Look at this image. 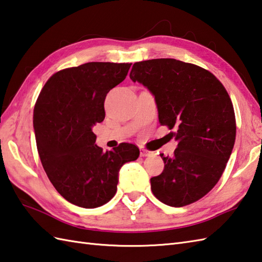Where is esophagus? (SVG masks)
<instances>
[{
  "label": "esophagus",
  "mask_w": 262,
  "mask_h": 262,
  "mask_svg": "<svg viewBox=\"0 0 262 262\" xmlns=\"http://www.w3.org/2000/svg\"><path fill=\"white\" fill-rule=\"evenodd\" d=\"M152 152L147 150V149H140V156L141 157H148V156H151Z\"/></svg>",
  "instance_id": "34e87169"
}]
</instances>
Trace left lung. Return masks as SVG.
Instances as JSON below:
<instances>
[{
    "mask_svg": "<svg viewBox=\"0 0 262 262\" xmlns=\"http://www.w3.org/2000/svg\"><path fill=\"white\" fill-rule=\"evenodd\" d=\"M130 79L155 96L159 123L176 129L174 156L162 154L163 173L150 179L154 195L170 207L198 201L220 181L235 142L226 89L211 72L174 58L137 62Z\"/></svg>",
    "mask_w": 262,
    "mask_h": 262,
    "instance_id": "left-lung-1",
    "label": "left lung"
}]
</instances>
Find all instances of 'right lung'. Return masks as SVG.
I'll list each match as a JSON object with an SVG mask.
<instances>
[{
  "label": "right lung",
  "mask_w": 262,
  "mask_h": 262,
  "mask_svg": "<svg viewBox=\"0 0 262 262\" xmlns=\"http://www.w3.org/2000/svg\"><path fill=\"white\" fill-rule=\"evenodd\" d=\"M131 63L89 62L64 69L47 80L34 108L37 150L51 183L64 199L97 208L116 193L119 172L139 157L123 142L104 152L93 127L105 119L104 101L125 79Z\"/></svg>",
  "instance_id": "right-lung-1"
}]
</instances>
